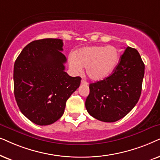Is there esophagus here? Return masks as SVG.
Here are the masks:
<instances>
[{
    "instance_id": "esophagus-1",
    "label": "esophagus",
    "mask_w": 160,
    "mask_h": 160,
    "mask_svg": "<svg viewBox=\"0 0 160 160\" xmlns=\"http://www.w3.org/2000/svg\"><path fill=\"white\" fill-rule=\"evenodd\" d=\"M81 85H85V86H87V85H88V82H87L86 80H81Z\"/></svg>"
}]
</instances>
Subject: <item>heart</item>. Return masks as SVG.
I'll return each mask as SVG.
<instances>
[{
	"label": "heart",
	"instance_id": "obj_1",
	"mask_svg": "<svg viewBox=\"0 0 160 160\" xmlns=\"http://www.w3.org/2000/svg\"><path fill=\"white\" fill-rule=\"evenodd\" d=\"M120 55L112 46H93L79 50L76 57H69V65L75 72L86 68L87 75L93 81H100L111 74L118 65Z\"/></svg>",
	"mask_w": 160,
	"mask_h": 160
}]
</instances>
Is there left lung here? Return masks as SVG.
Returning a JSON list of instances; mask_svg holds the SVG:
<instances>
[{"label":"left lung","instance_id":"obj_1","mask_svg":"<svg viewBox=\"0 0 160 160\" xmlns=\"http://www.w3.org/2000/svg\"><path fill=\"white\" fill-rule=\"evenodd\" d=\"M145 65L136 49L126 48L111 75L89 85L87 111L104 122H115L127 116L141 94Z\"/></svg>","mask_w":160,"mask_h":160}]
</instances>
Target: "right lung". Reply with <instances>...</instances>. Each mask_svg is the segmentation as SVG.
<instances>
[{
    "label": "right lung",
    "mask_w": 160,
    "mask_h": 160,
    "mask_svg": "<svg viewBox=\"0 0 160 160\" xmlns=\"http://www.w3.org/2000/svg\"><path fill=\"white\" fill-rule=\"evenodd\" d=\"M63 41L44 39L23 48L14 67V97L20 111L36 124L58 121L66 102L80 85V77L64 72Z\"/></svg>",
    "instance_id": "obj_1"
}]
</instances>
